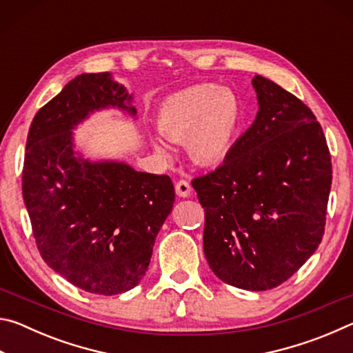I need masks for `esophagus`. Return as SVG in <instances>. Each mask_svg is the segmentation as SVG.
I'll return each mask as SVG.
<instances>
[{
  "label": "esophagus",
  "mask_w": 353,
  "mask_h": 353,
  "mask_svg": "<svg viewBox=\"0 0 353 353\" xmlns=\"http://www.w3.org/2000/svg\"><path fill=\"white\" fill-rule=\"evenodd\" d=\"M174 187H176L177 196H181V198H188V196L191 194V185L188 181H185V179L177 181Z\"/></svg>",
  "instance_id": "esophagus-1"
}]
</instances>
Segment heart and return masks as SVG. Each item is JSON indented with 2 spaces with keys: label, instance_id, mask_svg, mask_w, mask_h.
Segmentation results:
<instances>
[{
  "label": "heart",
  "instance_id": "heart-1",
  "mask_svg": "<svg viewBox=\"0 0 353 353\" xmlns=\"http://www.w3.org/2000/svg\"><path fill=\"white\" fill-rule=\"evenodd\" d=\"M241 119L243 109L236 94L204 82L166 99L157 113V128L170 141H185L191 159L208 165L229 152ZM155 148L165 152L159 143Z\"/></svg>",
  "mask_w": 353,
  "mask_h": 353
}]
</instances>
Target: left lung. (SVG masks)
I'll return each instance as SVG.
<instances>
[{"instance_id": "obj_1", "label": "left lung", "mask_w": 353, "mask_h": 353, "mask_svg": "<svg viewBox=\"0 0 353 353\" xmlns=\"http://www.w3.org/2000/svg\"><path fill=\"white\" fill-rule=\"evenodd\" d=\"M259 112L223 165L191 183L214 276L249 291L288 280L324 236L332 187L325 135L308 105L255 76Z\"/></svg>"}]
</instances>
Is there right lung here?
Wrapping results in <instances>:
<instances>
[{
    "instance_id": "right-lung-1",
    "label": "right lung",
    "mask_w": 353,
    "mask_h": 353,
    "mask_svg": "<svg viewBox=\"0 0 353 353\" xmlns=\"http://www.w3.org/2000/svg\"><path fill=\"white\" fill-rule=\"evenodd\" d=\"M109 73L81 74L35 113L26 140L23 199L41 259L77 288L101 296L139 285L172 210L166 174L77 157L71 129L104 107L135 113Z\"/></svg>"
}]
</instances>
